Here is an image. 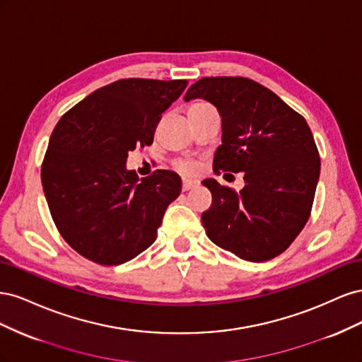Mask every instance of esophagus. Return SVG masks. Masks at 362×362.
<instances>
[{"label":"esophagus","instance_id":"1","mask_svg":"<svg viewBox=\"0 0 362 362\" xmlns=\"http://www.w3.org/2000/svg\"><path fill=\"white\" fill-rule=\"evenodd\" d=\"M199 185V182L198 181H194V180H182V190L184 192H187V190H192V189H194V187H198Z\"/></svg>","mask_w":362,"mask_h":362}]
</instances>
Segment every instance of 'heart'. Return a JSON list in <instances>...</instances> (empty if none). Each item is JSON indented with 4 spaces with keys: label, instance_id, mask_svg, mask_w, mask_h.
<instances>
[{
    "label": "heart",
    "instance_id": "1",
    "mask_svg": "<svg viewBox=\"0 0 362 362\" xmlns=\"http://www.w3.org/2000/svg\"><path fill=\"white\" fill-rule=\"evenodd\" d=\"M202 110V108H213L210 104L206 103H196L190 107V110ZM178 170L182 172V173H194L196 170V164L194 163H190V161H184V163H180L178 164Z\"/></svg>",
    "mask_w": 362,
    "mask_h": 362
}]
</instances>
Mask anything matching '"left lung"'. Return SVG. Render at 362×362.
Instances as JSON below:
<instances>
[{"mask_svg": "<svg viewBox=\"0 0 362 362\" xmlns=\"http://www.w3.org/2000/svg\"><path fill=\"white\" fill-rule=\"evenodd\" d=\"M211 103L222 117L213 170L245 172L240 193L208 178L213 204L202 225L213 243L262 262L282 254L310 218L320 157L306 120L278 95L243 76H208L184 101Z\"/></svg>", "mask_w": 362, "mask_h": 362, "instance_id": "obj_1", "label": "left lung"}]
</instances>
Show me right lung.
<instances>
[{
  "instance_id": "obj_1",
  "label": "right lung",
  "mask_w": 362,
  "mask_h": 362,
  "mask_svg": "<svg viewBox=\"0 0 362 362\" xmlns=\"http://www.w3.org/2000/svg\"><path fill=\"white\" fill-rule=\"evenodd\" d=\"M185 87V80H119L86 96L54 128L43 193L59 233L84 258L117 266L156 242L181 178L172 170L139 178L127 158L152 144L161 115Z\"/></svg>"
}]
</instances>
